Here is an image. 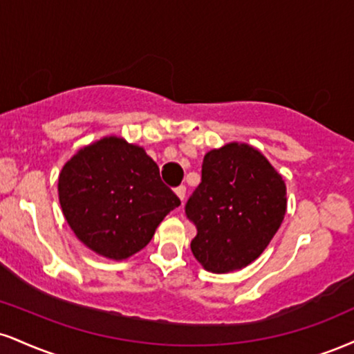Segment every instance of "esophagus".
Segmentation results:
<instances>
[{"label": "esophagus", "instance_id": "34e87169", "mask_svg": "<svg viewBox=\"0 0 354 354\" xmlns=\"http://www.w3.org/2000/svg\"><path fill=\"white\" fill-rule=\"evenodd\" d=\"M174 193H176L178 198L181 199V203H185V196H186V186H178V188L174 189Z\"/></svg>", "mask_w": 354, "mask_h": 354}]
</instances>
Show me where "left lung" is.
Instances as JSON below:
<instances>
[{
  "mask_svg": "<svg viewBox=\"0 0 354 354\" xmlns=\"http://www.w3.org/2000/svg\"><path fill=\"white\" fill-rule=\"evenodd\" d=\"M201 183L186 203L198 234L191 250L212 274L252 263L270 244L287 211V186L257 148L232 142L207 151Z\"/></svg>",
  "mask_w": 354,
  "mask_h": 354,
  "instance_id": "8db88e82",
  "label": "left lung"
}]
</instances>
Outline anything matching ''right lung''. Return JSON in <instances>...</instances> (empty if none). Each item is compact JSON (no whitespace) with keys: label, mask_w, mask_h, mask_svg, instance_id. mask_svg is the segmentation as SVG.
Segmentation results:
<instances>
[{"label":"right lung","mask_w":354,"mask_h":354,"mask_svg":"<svg viewBox=\"0 0 354 354\" xmlns=\"http://www.w3.org/2000/svg\"><path fill=\"white\" fill-rule=\"evenodd\" d=\"M57 191L77 239L112 261L140 252L181 204L147 151L115 135L80 148L62 166Z\"/></svg>","instance_id":"add662e5"}]
</instances>
